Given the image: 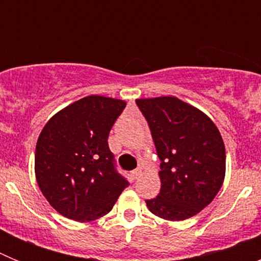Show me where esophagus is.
I'll list each match as a JSON object with an SVG mask.
<instances>
[{
	"mask_svg": "<svg viewBox=\"0 0 261 261\" xmlns=\"http://www.w3.org/2000/svg\"><path fill=\"white\" fill-rule=\"evenodd\" d=\"M141 168H137V170H135V171L130 172V175H132L133 179H138V177L141 176Z\"/></svg>",
	"mask_w": 261,
	"mask_h": 261,
	"instance_id": "esophagus-1",
	"label": "esophagus"
}]
</instances>
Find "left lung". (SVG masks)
<instances>
[{
	"label": "left lung",
	"instance_id": "left-lung-1",
	"mask_svg": "<svg viewBox=\"0 0 261 261\" xmlns=\"http://www.w3.org/2000/svg\"><path fill=\"white\" fill-rule=\"evenodd\" d=\"M161 159V192L146 200L156 217L184 221L208 206L223 184L226 151L208 115L176 96L136 99Z\"/></svg>",
	"mask_w": 261,
	"mask_h": 261
}]
</instances>
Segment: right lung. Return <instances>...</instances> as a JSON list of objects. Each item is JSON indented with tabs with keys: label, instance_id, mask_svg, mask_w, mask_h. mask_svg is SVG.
<instances>
[{
	"label": "right lung",
	"instance_id": "obj_1",
	"mask_svg": "<svg viewBox=\"0 0 261 261\" xmlns=\"http://www.w3.org/2000/svg\"><path fill=\"white\" fill-rule=\"evenodd\" d=\"M125 106L121 99L85 96L53 115L39 135L36 181L61 216L80 222L98 220L129 186L115 168L107 141Z\"/></svg>",
	"mask_w": 261,
	"mask_h": 261
}]
</instances>
